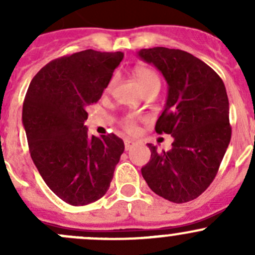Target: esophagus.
I'll list each match as a JSON object with an SVG mask.
<instances>
[{
	"label": "esophagus",
	"mask_w": 255,
	"mask_h": 255,
	"mask_svg": "<svg viewBox=\"0 0 255 255\" xmlns=\"http://www.w3.org/2000/svg\"><path fill=\"white\" fill-rule=\"evenodd\" d=\"M135 145V142L134 140H132V139H125V148H126V150H129V149H132L133 146Z\"/></svg>",
	"instance_id": "obj_1"
}]
</instances>
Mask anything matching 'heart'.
Wrapping results in <instances>:
<instances>
[{
    "instance_id": "obj_1",
    "label": "heart",
    "mask_w": 255,
    "mask_h": 255,
    "mask_svg": "<svg viewBox=\"0 0 255 255\" xmlns=\"http://www.w3.org/2000/svg\"><path fill=\"white\" fill-rule=\"evenodd\" d=\"M133 76H134V79L137 80L138 85H139V87L143 90V91L150 89V87H155L160 85L159 76L156 75V73L153 70V69L148 68V66H137V68L133 70ZM111 85H110V86H111ZM122 125L126 130H128V132H133V130L135 129L137 121H135V118L133 117V116H127V117L123 118Z\"/></svg>"
}]
</instances>
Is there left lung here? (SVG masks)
I'll use <instances>...</instances> for the list:
<instances>
[{"mask_svg": "<svg viewBox=\"0 0 255 255\" xmlns=\"http://www.w3.org/2000/svg\"><path fill=\"white\" fill-rule=\"evenodd\" d=\"M138 55L168 82V99L155 130L174 138L169 151L149 143L142 175L151 191L175 204L199 197L210 186L230 144V104L222 79L187 51L155 47Z\"/></svg>", "mask_w": 255, "mask_h": 255, "instance_id": "left-lung-1", "label": "left lung"}]
</instances>
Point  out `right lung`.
Segmentation results:
<instances>
[{"label": "right lung", "mask_w": 255, "mask_h": 255, "mask_svg": "<svg viewBox=\"0 0 255 255\" xmlns=\"http://www.w3.org/2000/svg\"><path fill=\"white\" fill-rule=\"evenodd\" d=\"M123 53L87 50L47 64L30 81L22 121L30 156L49 189L66 204L84 206L109 190L125 150L117 135L90 137L87 106L96 104Z\"/></svg>", "instance_id": "add662e5"}]
</instances>
